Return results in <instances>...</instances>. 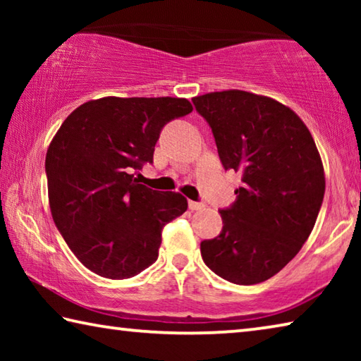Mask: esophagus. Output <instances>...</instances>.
<instances>
[{"label": "esophagus", "instance_id": "esophagus-1", "mask_svg": "<svg viewBox=\"0 0 361 361\" xmlns=\"http://www.w3.org/2000/svg\"><path fill=\"white\" fill-rule=\"evenodd\" d=\"M189 210H202L204 209V202H195V200H189Z\"/></svg>", "mask_w": 361, "mask_h": 361}]
</instances>
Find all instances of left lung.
I'll return each mask as SVG.
<instances>
[{"label":"left lung","instance_id":"1","mask_svg":"<svg viewBox=\"0 0 361 361\" xmlns=\"http://www.w3.org/2000/svg\"><path fill=\"white\" fill-rule=\"evenodd\" d=\"M224 170L242 175L235 200L219 210L223 229L200 242L207 267L235 285L276 276L314 229L325 175L312 135L282 103L243 90L194 97Z\"/></svg>","mask_w":361,"mask_h":361}]
</instances>
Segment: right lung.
<instances>
[{
  "label": "right lung",
  "instance_id": "obj_1",
  "mask_svg": "<svg viewBox=\"0 0 361 361\" xmlns=\"http://www.w3.org/2000/svg\"><path fill=\"white\" fill-rule=\"evenodd\" d=\"M191 111L186 99L105 97L76 108L54 137L46 154L54 223L92 272L122 280L156 262L164 226L188 200L140 185L132 172L152 164L164 127Z\"/></svg>",
  "mask_w": 361,
  "mask_h": 361
}]
</instances>
